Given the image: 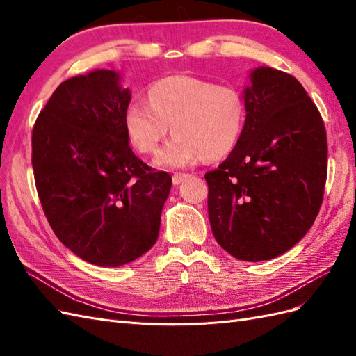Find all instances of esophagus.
Returning <instances> with one entry per match:
<instances>
[{"instance_id":"esophagus-1","label":"esophagus","mask_w":356,"mask_h":356,"mask_svg":"<svg viewBox=\"0 0 356 356\" xmlns=\"http://www.w3.org/2000/svg\"><path fill=\"white\" fill-rule=\"evenodd\" d=\"M186 178H188V174H184V172H177V174H174V177H172V182H174V186H178Z\"/></svg>"}]
</instances>
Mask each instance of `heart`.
Returning <instances> with one entry per match:
<instances>
[{"label":"heart","mask_w":356,"mask_h":356,"mask_svg":"<svg viewBox=\"0 0 356 356\" xmlns=\"http://www.w3.org/2000/svg\"><path fill=\"white\" fill-rule=\"evenodd\" d=\"M245 99L232 86L170 75L149 86L148 104L127 106L124 123L139 152L153 154L165 141L169 126L174 138L161 149L156 163L181 168L202 156L218 160L239 143L245 126Z\"/></svg>","instance_id":"1"}]
</instances>
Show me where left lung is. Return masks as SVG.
<instances>
[{"label": "left lung", "mask_w": 356, "mask_h": 356, "mask_svg": "<svg viewBox=\"0 0 356 356\" xmlns=\"http://www.w3.org/2000/svg\"><path fill=\"white\" fill-rule=\"evenodd\" d=\"M243 92L239 143L204 174L213 238L243 261L291 250L315 222L327 181L324 120L297 79L260 67Z\"/></svg>", "instance_id": "1"}]
</instances>
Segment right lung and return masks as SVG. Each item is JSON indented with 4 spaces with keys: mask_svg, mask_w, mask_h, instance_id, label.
<instances>
[{
    "mask_svg": "<svg viewBox=\"0 0 356 356\" xmlns=\"http://www.w3.org/2000/svg\"><path fill=\"white\" fill-rule=\"evenodd\" d=\"M96 70L58 86L32 129V169L56 238L95 266L118 267L152 248L172 177L129 147L131 90Z\"/></svg>",
    "mask_w": 356,
    "mask_h": 356,
    "instance_id": "right-lung-1",
    "label": "right lung"
}]
</instances>
